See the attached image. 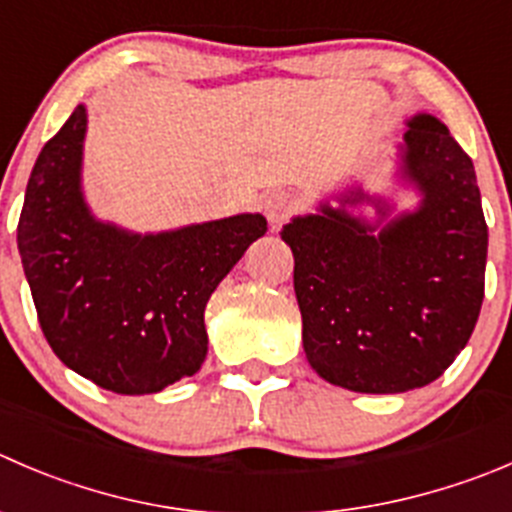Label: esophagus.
Returning a JSON list of instances; mask_svg holds the SVG:
<instances>
[{
	"label": "esophagus",
	"instance_id": "obj_1",
	"mask_svg": "<svg viewBox=\"0 0 512 512\" xmlns=\"http://www.w3.org/2000/svg\"><path fill=\"white\" fill-rule=\"evenodd\" d=\"M295 212H297V200L290 195V192L277 190L265 197V217L270 220L272 227L282 225V222H285L290 215H295Z\"/></svg>",
	"mask_w": 512,
	"mask_h": 512
}]
</instances>
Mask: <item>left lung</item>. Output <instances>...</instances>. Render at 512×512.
<instances>
[{"label":"left lung","instance_id":"8db88e82","mask_svg":"<svg viewBox=\"0 0 512 512\" xmlns=\"http://www.w3.org/2000/svg\"><path fill=\"white\" fill-rule=\"evenodd\" d=\"M395 185L413 210L347 185L282 227L295 257L302 347L322 380L393 395L438 380L468 345L485 290L488 225L473 160L438 117L405 119ZM376 207V220L350 206Z\"/></svg>","mask_w":512,"mask_h":512}]
</instances>
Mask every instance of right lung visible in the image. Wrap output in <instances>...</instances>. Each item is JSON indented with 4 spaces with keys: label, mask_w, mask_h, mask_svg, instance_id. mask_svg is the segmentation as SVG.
<instances>
[{
    "label": "right lung",
    "mask_w": 512,
    "mask_h": 512,
    "mask_svg": "<svg viewBox=\"0 0 512 512\" xmlns=\"http://www.w3.org/2000/svg\"><path fill=\"white\" fill-rule=\"evenodd\" d=\"M87 107L42 147L19 215L17 247L54 355L94 385L150 395L207 357L205 307L247 247L260 212L132 232L99 220L82 190Z\"/></svg>",
    "instance_id": "right-lung-1"
}]
</instances>
